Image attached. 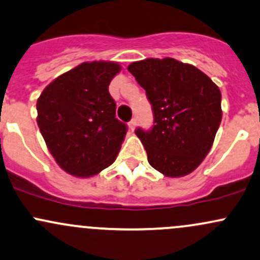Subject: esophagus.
Masks as SVG:
<instances>
[{"mask_svg":"<svg viewBox=\"0 0 260 260\" xmlns=\"http://www.w3.org/2000/svg\"><path fill=\"white\" fill-rule=\"evenodd\" d=\"M136 125H137V119L133 118L132 121L128 123V127H129L131 131H135L136 129Z\"/></svg>","mask_w":260,"mask_h":260,"instance_id":"34e87169","label":"esophagus"}]
</instances>
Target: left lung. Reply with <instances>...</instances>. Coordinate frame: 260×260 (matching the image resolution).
Here are the masks:
<instances>
[{
    "instance_id": "1",
    "label": "left lung",
    "mask_w": 260,
    "mask_h": 260,
    "mask_svg": "<svg viewBox=\"0 0 260 260\" xmlns=\"http://www.w3.org/2000/svg\"><path fill=\"white\" fill-rule=\"evenodd\" d=\"M128 71L146 89L154 114L151 131H136L149 165L172 178L192 173L209 153L222 121L218 86L194 66L171 57L133 62Z\"/></svg>"
}]
</instances>
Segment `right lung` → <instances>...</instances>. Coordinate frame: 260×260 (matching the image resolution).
<instances>
[{
	"label": "right lung",
	"instance_id": "obj_1",
	"mask_svg": "<svg viewBox=\"0 0 260 260\" xmlns=\"http://www.w3.org/2000/svg\"><path fill=\"white\" fill-rule=\"evenodd\" d=\"M121 64L83 62L58 76L37 100V124L48 151L68 174L95 176L116 160L127 125L108 92Z\"/></svg>",
	"mask_w": 260,
	"mask_h": 260
}]
</instances>
